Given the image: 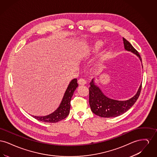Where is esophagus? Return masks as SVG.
Here are the masks:
<instances>
[{
  "label": "esophagus",
  "mask_w": 157,
  "mask_h": 157,
  "mask_svg": "<svg viewBox=\"0 0 157 157\" xmlns=\"http://www.w3.org/2000/svg\"><path fill=\"white\" fill-rule=\"evenodd\" d=\"M78 84H79V85H85V84H86V81L84 79H83V78H81V79H79L78 81Z\"/></svg>",
  "instance_id": "esophagus-1"
}]
</instances>
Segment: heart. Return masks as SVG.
Masks as SVG:
<instances>
[{
  "label": "heart",
  "mask_w": 157,
  "mask_h": 157,
  "mask_svg": "<svg viewBox=\"0 0 157 157\" xmlns=\"http://www.w3.org/2000/svg\"><path fill=\"white\" fill-rule=\"evenodd\" d=\"M101 45L102 43L100 41H97L90 45V46L84 48L82 52L83 56L86 58L88 57L90 55H92V53L97 52L99 49H100Z\"/></svg>",
  "instance_id": "1"
}]
</instances>
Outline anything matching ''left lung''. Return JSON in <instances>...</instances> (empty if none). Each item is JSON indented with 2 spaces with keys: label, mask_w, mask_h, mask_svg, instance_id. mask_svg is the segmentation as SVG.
<instances>
[{
  "label": "left lung",
  "mask_w": 157,
  "mask_h": 157,
  "mask_svg": "<svg viewBox=\"0 0 157 157\" xmlns=\"http://www.w3.org/2000/svg\"><path fill=\"white\" fill-rule=\"evenodd\" d=\"M125 49L136 54L142 60L138 52L127 40L123 37ZM89 89V102L91 111L95 115L102 118L117 117L124 113L134 104L139 97L142 88L141 84L136 94L134 97L127 101H117L106 97L94 82V79L90 82Z\"/></svg>",
  "instance_id": "8db88e82"
}]
</instances>
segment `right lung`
I'll return each instance as SVG.
<instances>
[{"label": "right lung", "mask_w": 157, "mask_h": 157, "mask_svg": "<svg viewBox=\"0 0 157 157\" xmlns=\"http://www.w3.org/2000/svg\"><path fill=\"white\" fill-rule=\"evenodd\" d=\"M78 86L77 79H72L68 85L59 108L52 113L45 117H32L38 121L49 123H55L67 118L70 111L71 98Z\"/></svg>", "instance_id": "1"}]
</instances>
